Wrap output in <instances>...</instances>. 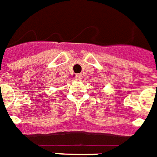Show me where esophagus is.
I'll return each instance as SVG.
<instances>
[{"label": "esophagus", "instance_id": "obj_1", "mask_svg": "<svg viewBox=\"0 0 157 157\" xmlns=\"http://www.w3.org/2000/svg\"><path fill=\"white\" fill-rule=\"evenodd\" d=\"M82 79V75L81 74H76L75 75V80H77V81H81Z\"/></svg>", "mask_w": 157, "mask_h": 157}]
</instances>
